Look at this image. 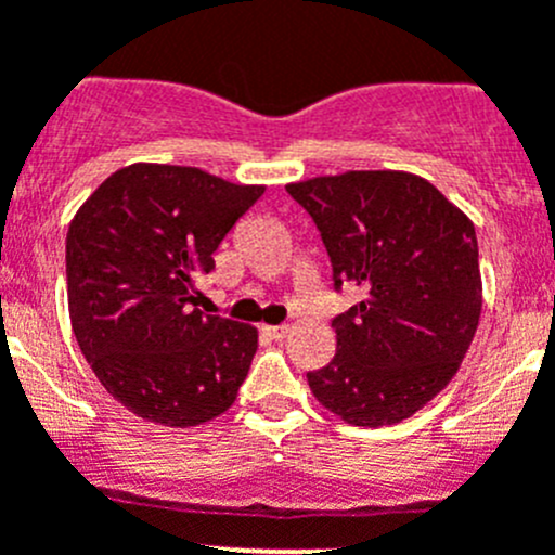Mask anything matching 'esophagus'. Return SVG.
Listing matches in <instances>:
<instances>
[{
    "mask_svg": "<svg viewBox=\"0 0 555 555\" xmlns=\"http://www.w3.org/2000/svg\"><path fill=\"white\" fill-rule=\"evenodd\" d=\"M262 333H266L268 338H273V341H279V338L287 336L289 325H262Z\"/></svg>",
    "mask_w": 555,
    "mask_h": 555,
    "instance_id": "obj_1",
    "label": "esophagus"
}]
</instances>
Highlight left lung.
I'll list each match as a JSON object with an SVG mask.
<instances>
[{"mask_svg": "<svg viewBox=\"0 0 555 555\" xmlns=\"http://www.w3.org/2000/svg\"><path fill=\"white\" fill-rule=\"evenodd\" d=\"M333 268L365 298L333 317L336 354L309 371L317 401L352 426L412 417L448 387L482 309L475 224L426 179L349 170L298 181Z\"/></svg>", "mask_w": 555, "mask_h": 555, "instance_id": "1", "label": "left lung"}]
</instances>
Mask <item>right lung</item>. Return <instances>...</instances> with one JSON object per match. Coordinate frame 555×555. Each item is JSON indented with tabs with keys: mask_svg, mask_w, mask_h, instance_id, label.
Instances as JSON below:
<instances>
[{
	"mask_svg": "<svg viewBox=\"0 0 555 555\" xmlns=\"http://www.w3.org/2000/svg\"><path fill=\"white\" fill-rule=\"evenodd\" d=\"M266 186L181 165H129L102 181L67 233V304L91 371L118 403L170 428L233 406L257 331L197 309L195 279Z\"/></svg>",
	"mask_w": 555,
	"mask_h": 555,
	"instance_id": "right-lung-1",
	"label": "right lung"
}]
</instances>
